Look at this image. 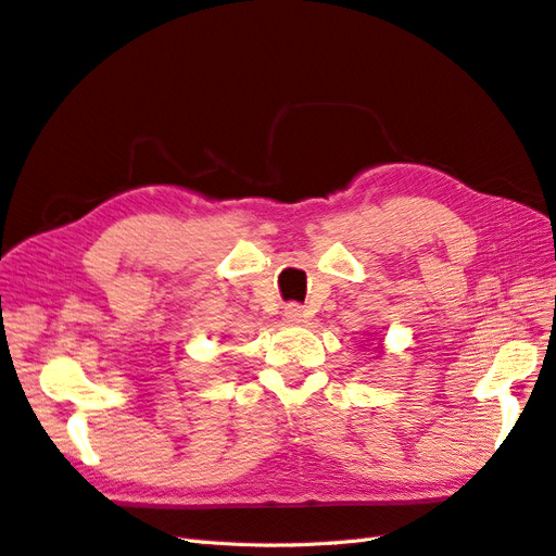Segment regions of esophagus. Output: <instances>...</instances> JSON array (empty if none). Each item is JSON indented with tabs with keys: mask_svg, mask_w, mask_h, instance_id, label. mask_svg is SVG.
I'll return each instance as SVG.
<instances>
[{
	"mask_svg": "<svg viewBox=\"0 0 556 556\" xmlns=\"http://www.w3.org/2000/svg\"><path fill=\"white\" fill-rule=\"evenodd\" d=\"M283 317H287V319L293 321V324L303 321V307L298 305V303H289L287 307H283Z\"/></svg>",
	"mask_w": 556,
	"mask_h": 556,
	"instance_id": "1",
	"label": "esophagus"
}]
</instances>
